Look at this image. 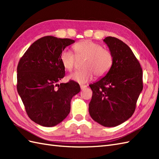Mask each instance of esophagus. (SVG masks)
Here are the masks:
<instances>
[{
	"instance_id": "34e87169",
	"label": "esophagus",
	"mask_w": 159,
	"mask_h": 159,
	"mask_svg": "<svg viewBox=\"0 0 159 159\" xmlns=\"http://www.w3.org/2000/svg\"><path fill=\"white\" fill-rule=\"evenodd\" d=\"M80 89H84L85 88H86L87 85H80Z\"/></svg>"
}]
</instances>
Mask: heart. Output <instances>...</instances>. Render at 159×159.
<instances>
[{
  "label": "heart",
  "mask_w": 159,
  "mask_h": 159,
  "mask_svg": "<svg viewBox=\"0 0 159 159\" xmlns=\"http://www.w3.org/2000/svg\"><path fill=\"white\" fill-rule=\"evenodd\" d=\"M73 50L78 57H85L83 67L85 68L77 70L70 74L68 79L80 84L92 80L93 73L97 77H102L109 72L113 63V57L109 50L90 40H83L73 46ZM60 61L67 71L74 68L75 56L67 50L61 53Z\"/></svg>",
  "instance_id": "1"
}]
</instances>
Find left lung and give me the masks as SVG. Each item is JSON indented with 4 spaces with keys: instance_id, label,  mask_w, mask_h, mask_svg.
<instances>
[{
    "instance_id": "left-lung-1",
    "label": "left lung",
    "mask_w": 159,
    "mask_h": 159,
    "mask_svg": "<svg viewBox=\"0 0 159 159\" xmlns=\"http://www.w3.org/2000/svg\"><path fill=\"white\" fill-rule=\"evenodd\" d=\"M104 42L112 53L113 63L105 76L89 85L93 94L89 112L102 126L114 127L134 113L143 89V71L126 43L113 37H107Z\"/></svg>"
}]
</instances>
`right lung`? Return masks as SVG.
<instances>
[{"instance_id":"add662e5","label":"right lung","mask_w":159,"mask_h":159,"mask_svg":"<svg viewBox=\"0 0 159 159\" xmlns=\"http://www.w3.org/2000/svg\"><path fill=\"white\" fill-rule=\"evenodd\" d=\"M74 43L67 38L43 37L32 43L18 63L17 90L30 119L41 126L61 122L70 113L72 97L80 91L74 80L58 83L65 76L61 53Z\"/></svg>"}]
</instances>
